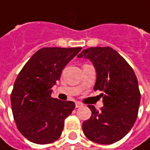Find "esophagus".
Instances as JSON below:
<instances>
[{
    "label": "esophagus",
    "mask_w": 150,
    "mask_h": 150,
    "mask_svg": "<svg viewBox=\"0 0 150 150\" xmlns=\"http://www.w3.org/2000/svg\"><path fill=\"white\" fill-rule=\"evenodd\" d=\"M82 106H83L82 103H80V102H76V108H80Z\"/></svg>",
    "instance_id": "esophagus-1"
}]
</instances>
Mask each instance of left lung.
I'll use <instances>...</instances> for the list:
<instances>
[{
	"label": "left lung",
	"instance_id": "obj_1",
	"mask_svg": "<svg viewBox=\"0 0 150 150\" xmlns=\"http://www.w3.org/2000/svg\"><path fill=\"white\" fill-rule=\"evenodd\" d=\"M79 58L89 59L96 71L95 91H102L103 107L88 108L91 117L83 121V132L92 142L112 144L130 132L137 120L141 95L137 79L126 60L109 47L84 49Z\"/></svg>",
	"mask_w": 150,
	"mask_h": 150
}]
</instances>
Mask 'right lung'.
<instances>
[{
	"mask_svg": "<svg viewBox=\"0 0 150 150\" xmlns=\"http://www.w3.org/2000/svg\"><path fill=\"white\" fill-rule=\"evenodd\" d=\"M82 48H43L27 61L14 82L11 105L18 130L29 141L47 144L59 139L75 103L51 96L62 70Z\"/></svg>",
	"mask_w": 150,
	"mask_h": 150,
	"instance_id": "add662e5",
	"label": "right lung"
}]
</instances>
